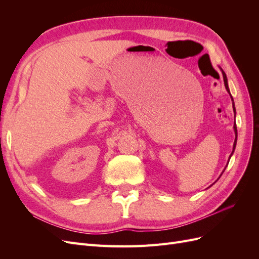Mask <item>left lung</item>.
I'll return each instance as SVG.
<instances>
[{
  "instance_id": "1",
  "label": "left lung",
  "mask_w": 259,
  "mask_h": 259,
  "mask_svg": "<svg viewBox=\"0 0 259 259\" xmlns=\"http://www.w3.org/2000/svg\"><path fill=\"white\" fill-rule=\"evenodd\" d=\"M222 72H223V76H224V82H225V88H226V90H227V92L229 93V95L231 96V94H230V91H229V86H228V80H227V76H226V73L224 72V70L222 69ZM231 100L233 101V98H232V96H231ZM233 111H234V113H236V108H234V104H233ZM233 128H234V133H236V139H234V144H233V150H232V153H233V151H234V149H236V145H237V138H238V131H237V125H236V123H234V125H233ZM232 153H231V155H232ZM231 155L229 156V160H230V158H231ZM229 163V162H228ZM227 165H228V164H227ZM226 169V168H225Z\"/></svg>"
}]
</instances>
